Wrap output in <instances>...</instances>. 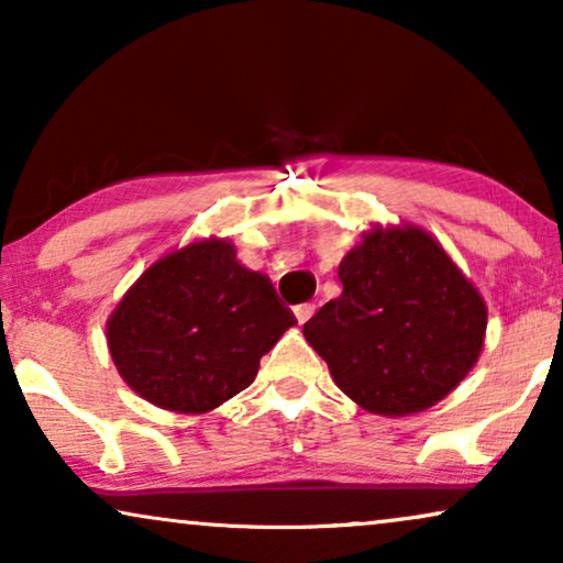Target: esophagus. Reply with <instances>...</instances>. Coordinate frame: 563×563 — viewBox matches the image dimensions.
I'll use <instances>...</instances> for the list:
<instances>
[{
    "label": "esophagus",
    "mask_w": 563,
    "mask_h": 563,
    "mask_svg": "<svg viewBox=\"0 0 563 563\" xmlns=\"http://www.w3.org/2000/svg\"><path fill=\"white\" fill-rule=\"evenodd\" d=\"M312 314H314V305H310V302H305V305H297V307H295V318H297L299 325H305V322L310 320Z\"/></svg>",
    "instance_id": "1"
}]
</instances>
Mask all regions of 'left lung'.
Masks as SVG:
<instances>
[{"mask_svg": "<svg viewBox=\"0 0 563 563\" xmlns=\"http://www.w3.org/2000/svg\"><path fill=\"white\" fill-rule=\"evenodd\" d=\"M338 279L341 297L322 305L302 333L364 410L422 412L472 372L487 305L426 230L407 222L366 230Z\"/></svg>", "mask_w": 563, "mask_h": 563, "instance_id": "1", "label": "left lung"}]
</instances>
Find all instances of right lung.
<instances>
[{"label":"right lung","instance_id":"add662e5","mask_svg":"<svg viewBox=\"0 0 563 563\" xmlns=\"http://www.w3.org/2000/svg\"><path fill=\"white\" fill-rule=\"evenodd\" d=\"M295 322L268 276L238 264L233 243L210 238L145 268L107 320V345L143 399L202 415L249 387Z\"/></svg>","mask_w":563,"mask_h":563}]
</instances>
